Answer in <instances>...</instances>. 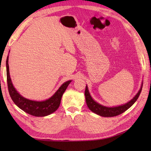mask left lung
I'll list each match as a JSON object with an SVG mask.
<instances>
[{
    "label": "left lung",
    "mask_w": 151,
    "mask_h": 151,
    "mask_svg": "<svg viewBox=\"0 0 151 151\" xmlns=\"http://www.w3.org/2000/svg\"><path fill=\"white\" fill-rule=\"evenodd\" d=\"M143 87V82L142 83V86H141L140 89L137 93L134 96V97L131 99V100L127 102L126 104L118 106H114V107H107L104 106L103 105H101L99 104L98 102L95 101L91 96L89 93L88 86L86 85V90H85V97H86V104H87L89 110L93 113L97 114L100 116L106 117H114L117 116L118 115H120L122 113H123L128 109L130 108L134 104L137 99H138L139 96L141 93Z\"/></svg>",
    "instance_id": "8db88e82"
}]
</instances>
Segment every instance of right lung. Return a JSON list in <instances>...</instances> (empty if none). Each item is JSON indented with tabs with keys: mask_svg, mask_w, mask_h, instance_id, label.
<instances>
[{
	"mask_svg": "<svg viewBox=\"0 0 151 151\" xmlns=\"http://www.w3.org/2000/svg\"><path fill=\"white\" fill-rule=\"evenodd\" d=\"M8 56L6 59V75H7V83L9 95L17 106L26 113L36 117H45L55 111L59 108L61 99L65 92L67 86L72 81H68L60 86L52 97L43 101H36L30 100L22 97L16 90L12 84L9 75V65Z\"/></svg>",
	"mask_w": 151,
	"mask_h": 151,
	"instance_id": "add662e5",
	"label": "right lung"
}]
</instances>
